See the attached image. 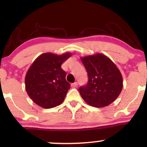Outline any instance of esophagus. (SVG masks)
<instances>
[{"instance_id": "34e87169", "label": "esophagus", "mask_w": 147, "mask_h": 147, "mask_svg": "<svg viewBox=\"0 0 147 147\" xmlns=\"http://www.w3.org/2000/svg\"><path fill=\"white\" fill-rule=\"evenodd\" d=\"M77 86H78V83H77V82H75V83H73V84H71V86H72V88H76V87H77Z\"/></svg>"}]
</instances>
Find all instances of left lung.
<instances>
[{
    "label": "left lung",
    "mask_w": 147,
    "mask_h": 147,
    "mask_svg": "<svg viewBox=\"0 0 147 147\" xmlns=\"http://www.w3.org/2000/svg\"><path fill=\"white\" fill-rule=\"evenodd\" d=\"M88 76L86 86L79 88L81 96L89 105L97 108L109 106L120 94L123 79L120 71L103 54L81 57Z\"/></svg>",
    "instance_id": "1"
}]
</instances>
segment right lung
Wrapping results in <instances>:
<instances>
[{"mask_svg": "<svg viewBox=\"0 0 147 147\" xmlns=\"http://www.w3.org/2000/svg\"><path fill=\"white\" fill-rule=\"evenodd\" d=\"M70 56V52L61 55L42 54L28 69L25 79V90L38 106L51 109L64 101L70 86L61 65Z\"/></svg>", "mask_w": 147, "mask_h": 147, "instance_id": "add662e5", "label": "right lung"}]
</instances>
